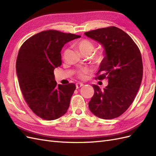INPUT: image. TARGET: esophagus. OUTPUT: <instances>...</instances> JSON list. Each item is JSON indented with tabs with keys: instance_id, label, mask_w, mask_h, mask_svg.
Wrapping results in <instances>:
<instances>
[{
	"instance_id": "esophagus-1",
	"label": "esophagus",
	"mask_w": 156,
	"mask_h": 156,
	"mask_svg": "<svg viewBox=\"0 0 156 156\" xmlns=\"http://www.w3.org/2000/svg\"><path fill=\"white\" fill-rule=\"evenodd\" d=\"M84 85V84L83 83H78L76 84V88L78 89V88H80L81 87H83Z\"/></svg>"
}]
</instances>
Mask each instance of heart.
<instances>
[{"mask_svg": "<svg viewBox=\"0 0 156 156\" xmlns=\"http://www.w3.org/2000/svg\"><path fill=\"white\" fill-rule=\"evenodd\" d=\"M75 46L76 48L79 50L82 55L85 54L90 55L94 50L95 48V45L92 43V42L88 39H83L79 40L77 41L75 43ZM105 57V53L103 51H100L96 55L94 59H95L97 62H100L103 60ZM87 72V69H83L80 71L79 72V77L81 79H84L85 77V73Z\"/></svg>", "mask_w": 156, "mask_h": 156, "instance_id": "1", "label": "heart"}]
</instances>
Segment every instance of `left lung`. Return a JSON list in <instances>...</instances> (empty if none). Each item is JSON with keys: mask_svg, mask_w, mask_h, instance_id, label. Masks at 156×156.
Segmentation results:
<instances>
[{"mask_svg": "<svg viewBox=\"0 0 156 156\" xmlns=\"http://www.w3.org/2000/svg\"><path fill=\"white\" fill-rule=\"evenodd\" d=\"M101 44L105 57L96 77L107 79L108 85L103 90L93 84L94 94L88 103L94 115L108 120L119 117L129 108L138 92L143 79L140 52L131 37L115 27L84 33Z\"/></svg>", "mask_w": 156, "mask_h": 156, "instance_id": "obj_1", "label": "left lung"}]
</instances>
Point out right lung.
Wrapping results in <instances>:
<instances>
[{
	"label": "right lung",
	"instance_id": "right-lung-1",
	"mask_svg": "<svg viewBox=\"0 0 156 156\" xmlns=\"http://www.w3.org/2000/svg\"><path fill=\"white\" fill-rule=\"evenodd\" d=\"M81 36L57 30H46L26 40L19 51L16 73L22 94L35 114L53 120L67 112L75 85H57L54 69L62 64L64 45Z\"/></svg>",
	"mask_w": 156,
	"mask_h": 156
}]
</instances>
